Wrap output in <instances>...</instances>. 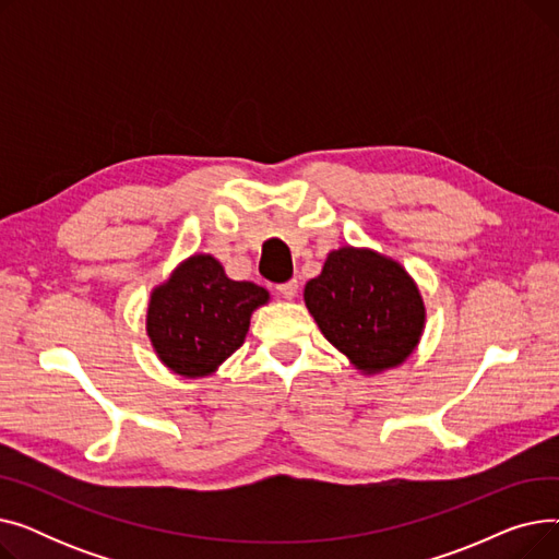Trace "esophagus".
Segmentation results:
<instances>
[{
	"mask_svg": "<svg viewBox=\"0 0 559 559\" xmlns=\"http://www.w3.org/2000/svg\"><path fill=\"white\" fill-rule=\"evenodd\" d=\"M297 289H299L297 281H287V283L276 285V292H278L283 299H295L297 297Z\"/></svg>",
	"mask_w": 559,
	"mask_h": 559,
	"instance_id": "esophagus-1",
	"label": "esophagus"
}]
</instances>
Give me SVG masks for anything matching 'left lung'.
Listing matches in <instances>:
<instances>
[{
    "instance_id": "left-lung-1",
    "label": "left lung",
    "mask_w": 559,
    "mask_h": 559,
    "mask_svg": "<svg viewBox=\"0 0 559 559\" xmlns=\"http://www.w3.org/2000/svg\"><path fill=\"white\" fill-rule=\"evenodd\" d=\"M304 297L319 331L367 373L401 365L424 331L417 285L399 262L373 251L329 253Z\"/></svg>"
}]
</instances>
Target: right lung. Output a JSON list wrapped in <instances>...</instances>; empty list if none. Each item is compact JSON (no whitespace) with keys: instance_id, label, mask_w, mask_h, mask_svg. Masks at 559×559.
Here are the masks:
<instances>
[{"instance_id":"1","label":"right lung","mask_w":559,"mask_h":559,"mask_svg":"<svg viewBox=\"0 0 559 559\" xmlns=\"http://www.w3.org/2000/svg\"><path fill=\"white\" fill-rule=\"evenodd\" d=\"M267 299L264 287L230 281L213 255H192L154 289L146 333L171 371L209 376L242 346L251 312Z\"/></svg>"}]
</instances>
